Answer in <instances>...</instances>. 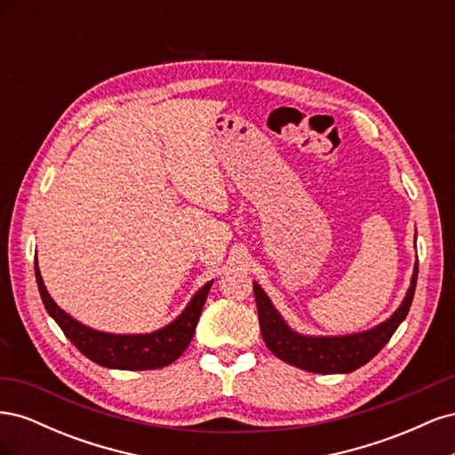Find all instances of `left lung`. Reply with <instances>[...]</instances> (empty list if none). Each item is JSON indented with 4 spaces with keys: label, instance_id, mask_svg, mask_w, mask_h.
I'll use <instances>...</instances> for the list:
<instances>
[{
    "label": "left lung",
    "instance_id": "1",
    "mask_svg": "<svg viewBox=\"0 0 455 455\" xmlns=\"http://www.w3.org/2000/svg\"><path fill=\"white\" fill-rule=\"evenodd\" d=\"M416 283L418 261L403 304L398 306L387 321L379 323L374 328L347 336H307L288 326L281 313L271 304L264 288L254 281L252 286L261 338H264L267 349L275 356H279L281 361L296 368L313 371V374H349V371L374 359L385 343L391 339L395 330L406 319L411 299H414Z\"/></svg>",
    "mask_w": 455,
    "mask_h": 455
}]
</instances>
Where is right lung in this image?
Returning a JSON list of instances; mask_svg holds the SVG:
<instances>
[{
  "label": "right lung",
  "instance_id": "obj_1",
  "mask_svg": "<svg viewBox=\"0 0 455 455\" xmlns=\"http://www.w3.org/2000/svg\"><path fill=\"white\" fill-rule=\"evenodd\" d=\"M34 267L44 306L54 323L62 328L66 338L92 363L116 370H156L174 363L194 338L206 294L212 286V281L201 286L194 298L189 299L186 309L172 323L156 330V332L112 334L79 323L72 315L60 309L57 301L47 292L44 279H41L37 256L34 259Z\"/></svg>",
  "mask_w": 455,
  "mask_h": 455
}]
</instances>
